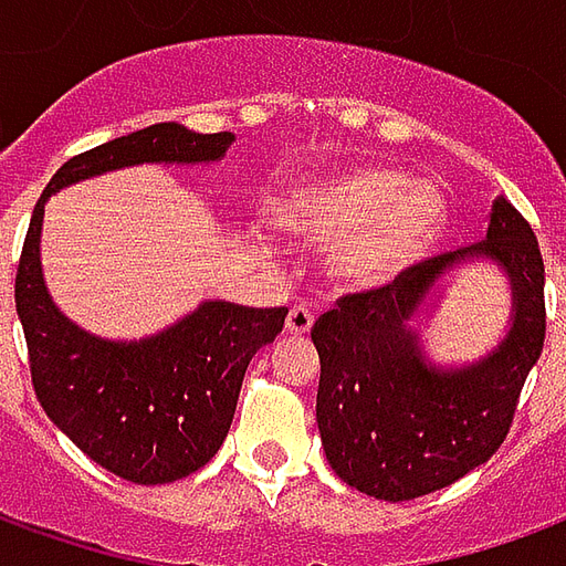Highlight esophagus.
<instances>
[{"mask_svg":"<svg viewBox=\"0 0 566 566\" xmlns=\"http://www.w3.org/2000/svg\"><path fill=\"white\" fill-rule=\"evenodd\" d=\"M312 324H315V315L303 306H294L287 312V321H284V331L291 333V336H306L312 331Z\"/></svg>","mask_w":566,"mask_h":566,"instance_id":"esophagus-1","label":"esophagus"}]
</instances>
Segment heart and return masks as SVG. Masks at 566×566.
<instances>
[{"label": "heart", "mask_w": 566, "mask_h": 566, "mask_svg": "<svg viewBox=\"0 0 566 566\" xmlns=\"http://www.w3.org/2000/svg\"><path fill=\"white\" fill-rule=\"evenodd\" d=\"M282 233L327 245L336 291H379L424 258L442 233L446 199L430 181L388 166H357L291 190L272 209Z\"/></svg>", "instance_id": "obj_1"}]
</instances>
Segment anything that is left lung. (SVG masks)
Returning a JSON list of instances; mask_svg holds the SVG:
<instances>
[{
  "mask_svg": "<svg viewBox=\"0 0 566 566\" xmlns=\"http://www.w3.org/2000/svg\"><path fill=\"white\" fill-rule=\"evenodd\" d=\"M494 259L513 287L504 343L475 365H430L408 327L463 259ZM546 270L531 223L494 199L482 242L427 258L379 291L345 294L312 327L321 357L318 430L333 473L376 500H416L458 482L506 439L546 339Z\"/></svg>",
  "mask_w": 566,
  "mask_h": 566,
  "instance_id": "1",
  "label": "left lung"
}]
</instances>
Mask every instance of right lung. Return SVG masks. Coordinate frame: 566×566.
Wrapping results in <instances>:
<instances>
[{"label":"right lung","instance_id":"obj_1","mask_svg":"<svg viewBox=\"0 0 566 566\" xmlns=\"http://www.w3.org/2000/svg\"><path fill=\"white\" fill-rule=\"evenodd\" d=\"M233 133L154 124L66 160L32 211L14 279L39 403L91 461L136 485H163L214 458L233 421L251 357L284 327L287 308L211 300L139 343L81 331L54 306L42 275L44 202L63 187L139 163L221 160Z\"/></svg>","mask_w":566,"mask_h":566}]
</instances>
